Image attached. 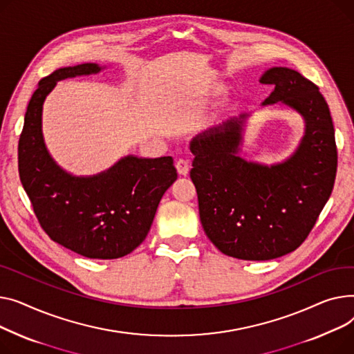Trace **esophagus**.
Instances as JSON below:
<instances>
[{
	"label": "esophagus",
	"mask_w": 354,
	"mask_h": 354,
	"mask_svg": "<svg viewBox=\"0 0 354 354\" xmlns=\"http://www.w3.org/2000/svg\"><path fill=\"white\" fill-rule=\"evenodd\" d=\"M176 169H177V173L180 176H187V174H189V171H190V164H189V161H187L185 158H178L176 161Z\"/></svg>",
	"instance_id": "1"
}]
</instances>
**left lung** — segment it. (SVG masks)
<instances>
[{"mask_svg": "<svg viewBox=\"0 0 354 354\" xmlns=\"http://www.w3.org/2000/svg\"><path fill=\"white\" fill-rule=\"evenodd\" d=\"M259 81L274 86L263 107L280 102L304 124L292 154L272 164L241 156L253 113L227 118L190 141V177L207 237L225 256L256 261L292 253L306 240L337 170L333 120L319 87L287 67L268 68Z\"/></svg>", "mask_w": 354, "mask_h": 354, "instance_id": "left-lung-1", "label": "left lung"}]
</instances>
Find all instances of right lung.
<instances>
[{
  "mask_svg": "<svg viewBox=\"0 0 354 354\" xmlns=\"http://www.w3.org/2000/svg\"><path fill=\"white\" fill-rule=\"evenodd\" d=\"M106 66L86 62L58 68L38 82L18 144V171L35 216L55 243L88 259L130 254L147 237L162 194L177 180L173 158L124 156L93 176L68 173L50 154L43 107L57 82L98 74Z\"/></svg>",
  "mask_w": 354,
  "mask_h": 354,
  "instance_id": "right-lung-1",
  "label": "right lung"
}]
</instances>
